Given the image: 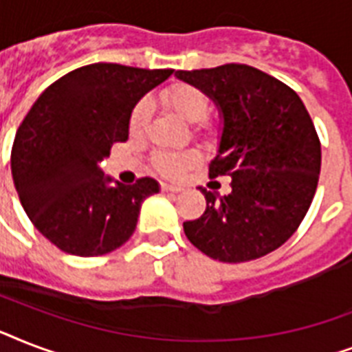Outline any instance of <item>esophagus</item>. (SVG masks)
Masks as SVG:
<instances>
[{
  "instance_id": "1",
  "label": "esophagus",
  "mask_w": 352,
  "mask_h": 352,
  "mask_svg": "<svg viewBox=\"0 0 352 352\" xmlns=\"http://www.w3.org/2000/svg\"><path fill=\"white\" fill-rule=\"evenodd\" d=\"M160 188H162V192H173V193H179L182 190L181 186H177V184H168V182H160Z\"/></svg>"
}]
</instances>
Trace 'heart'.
I'll list each match as a JSON object with an SVG mask.
<instances>
[{"instance_id":"heart-1","label":"heart","mask_w":352,"mask_h":352,"mask_svg":"<svg viewBox=\"0 0 352 352\" xmlns=\"http://www.w3.org/2000/svg\"><path fill=\"white\" fill-rule=\"evenodd\" d=\"M160 98L170 109L179 115L188 124H201L206 120L210 111L208 96L204 95L203 91L190 84H175L171 87H166L160 93ZM151 113V104L148 98H144L135 106L131 117H129V129L131 133L142 131L146 122ZM197 155L195 153H168V151H160L153 157L155 168L164 173V175L177 177L181 175L182 171L188 170L190 166L195 164Z\"/></svg>"}]
</instances>
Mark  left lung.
Masks as SVG:
<instances>
[{
  "label": "left lung",
  "instance_id": "left-lung-1",
  "mask_svg": "<svg viewBox=\"0 0 352 352\" xmlns=\"http://www.w3.org/2000/svg\"><path fill=\"white\" fill-rule=\"evenodd\" d=\"M223 118L210 177L230 175L232 192L199 188L204 214L184 223L193 246L223 263L252 261L283 245L309 212L316 193L322 146L296 91L245 63L177 71Z\"/></svg>",
  "mask_w": 352,
  "mask_h": 352
}]
</instances>
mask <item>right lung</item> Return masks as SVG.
<instances>
[{
	"mask_svg": "<svg viewBox=\"0 0 352 352\" xmlns=\"http://www.w3.org/2000/svg\"><path fill=\"white\" fill-rule=\"evenodd\" d=\"M173 69L91 63L49 85L16 131L10 168L25 214L65 254L104 256L137 228L144 199L159 182L122 184L98 162L126 142L129 117Z\"/></svg>",
	"mask_w": 352,
	"mask_h": 352,
	"instance_id": "right-lung-1",
	"label": "right lung"
}]
</instances>
